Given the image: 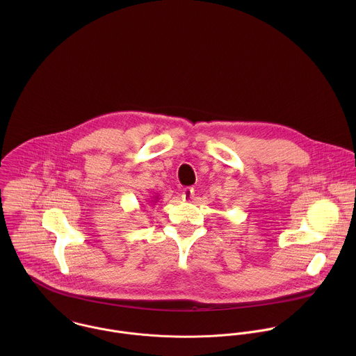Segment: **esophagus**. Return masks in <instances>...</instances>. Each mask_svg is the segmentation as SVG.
Instances as JSON below:
<instances>
[{
    "label": "esophagus",
    "mask_w": 356,
    "mask_h": 356,
    "mask_svg": "<svg viewBox=\"0 0 356 356\" xmlns=\"http://www.w3.org/2000/svg\"><path fill=\"white\" fill-rule=\"evenodd\" d=\"M181 197H182L184 202H191L195 197V189L193 188H184Z\"/></svg>",
    "instance_id": "34e87169"
}]
</instances>
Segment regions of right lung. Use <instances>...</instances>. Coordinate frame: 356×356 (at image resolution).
Returning <instances> with one entry per match:
<instances>
[{
    "mask_svg": "<svg viewBox=\"0 0 356 356\" xmlns=\"http://www.w3.org/2000/svg\"><path fill=\"white\" fill-rule=\"evenodd\" d=\"M157 200H159V196H156V197L153 199L152 203H157Z\"/></svg>",
    "mask_w": 356,
    "mask_h": 356,
    "instance_id": "1",
    "label": "right lung"
}]
</instances>
